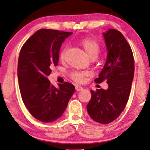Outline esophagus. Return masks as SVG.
Masks as SVG:
<instances>
[{
    "label": "esophagus",
    "mask_w": 150,
    "mask_h": 150,
    "mask_svg": "<svg viewBox=\"0 0 150 150\" xmlns=\"http://www.w3.org/2000/svg\"><path fill=\"white\" fill-rule=\"evenodd\" d=\"M75 89L79 92V91H81L82 89H83V87H81V86H80V85H76L75 86Z\"/></svg>",
    "instance_id": "esophagus-1"
}]
</instances>
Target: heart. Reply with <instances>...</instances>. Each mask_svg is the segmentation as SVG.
<instances>
[{
    "label": "heart",
    "mask_w": 150,
    "mask_h": 150,
    "mask_svg": "<svg viewBox=\"0 0 150 150\" xmlns=\"http://www.w3.org/2000/svg\"><path fill=\"white\" fill-rule=\"evenodd\" d=\"M80 45L82 46V49H84L86 54L91 59H95L100 52V46L98 43L94 39H90V38H85L82 39L80 41ZM65 51H66V48H65L63 51H61L60 58L61 59H63L65 57ZM86 73L85 72H72L70 74V76L73 80L76 81L77 82H80L83 80L84 77L86 75Z\"/></svg>",
    "instance_id": "b5f03b06"
}]
</instances>
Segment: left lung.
<instances>
[{
	"label": "left lung",
	"mask_w": 150,
	"mask_h": 150,
	"mask_svg": "<svg viewBox=\"0 0 150 150\" xmlns=\"http://www.w3.org/2000/svg\"><path fill=\"white\" fill-rule=\"evenodd\" d=\"M106 49V61L97 83L106 80L107 89L90 90L92 97L87 106L89 116L96 122L107 124L116 120L128 102L135 65L130 45L119 31L109 29L103 33Z\"/></svg>",
	"instance_id": "obj_1"
}]
</instances>
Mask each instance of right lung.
Returning <instances> with one entry per match:
<instances>
[{
	"mask_svg": "<svg viewBox=\"0 0 150 150\" xmlns=\"http://www.w3.org/2000/svg\"><path fill=\"white\" fill-rule=\"evenodd\" d=\"M73 32L42 29L22 46L18 77L22 101L36 119L50 123L59 118L73 96L75 86L69 82L56 88L48 80L51 68L58 65L62 43Z\"/></svg>",
	"mask_w": 150,
	"mask_h": 150,
	"instance_id": "add662e5",
	"label": "right lung"
}]
</instances>
